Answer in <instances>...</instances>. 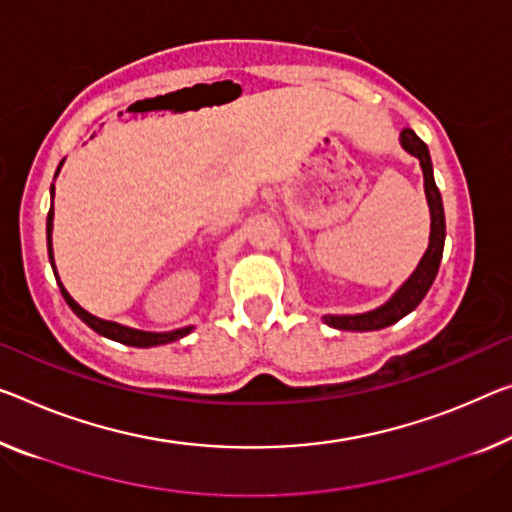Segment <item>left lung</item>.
Instances as JSON below:
<instances>
[{
	"label": "left lung",
	"instance_id": "obj_1",
	"mask_svg": "<svg viewBox=\"0 0 512 512\" xmlns=\"http://www.w3.org/2000/svg\"><path fill=\"white\" fill-rule=\"evenodd\" d=\"M400 144L407 153L419 157L423 180H426V196L430 206V245L423 254L421 263L416 265V270L410 279L403 283V288L398 290L391 300L375 309L371 313H361V316H325V322L329 327L343 329V332H373V329L389 327L400 318H405L407 313L414 311L421 304L423 297L432 286V281L437 277L439 263H442L444 254V238H446V219H444V206H442V194H439L435 185V176H432V162L428 146L416 137V132L405 128L400 132Z\"/></svg>",
	"mask_w": 512,
	"mask_h": 512
}]
</instances>
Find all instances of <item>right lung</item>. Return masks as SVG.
Segmentation results:
<instances>
[{"mask_svg": "<svg viewBox=\"0 0 512 512\" xmlns=\"http://www.w3.org/2000/svg\"><path fill=\"white\" fill-rule=\"evenodd\" d=\"M59 171V169H57ZM52 196H54V185H52ZM52 217H54V210L50 208L47 212V254H50V263H52V270H54V256H52ZM57 283L61 288V295H64V300L68 302L70 309L75 311V316L84 320L86 325H89L93 332H98L100 336H107L112 338V341H119L123 345H132V348H151V345H164V343H171V341H178V338H183L192 332V327H185V329H176V332H167V334H153V332H139V329H130V327H123V325H116V322H107V320H100L96 316H91L89 311H84L80 304H77L73 297L68 295V290L64 288V283L59 281Z\"/></svg>", "mask_w": 512, "mask_h": 512, "instance_id": "obj_1", "label": "right lung"}]
</instances>
